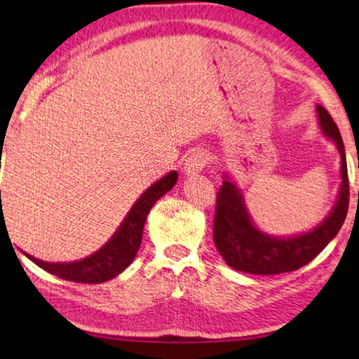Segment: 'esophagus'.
<instances>
[{"instance_id": "esophagus-1", "label": "esophagus", "mask_w": 359, "mask_h": 359, "mask_svg": "<svg viewBox=\"0 0 359 359\" xmlns=\"http://www.w3.org/2000/svg\"><path fill=\"white\" fill-rule=\"evenodd\" d=\"M208 155H205V151L203 150H194L193 154H191L188 158H186V163H184V175L186 176H198L201 171L204 170V166L208 165Z\"/></svg>"}]
</instances>
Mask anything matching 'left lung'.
Masks as SVG:
<instances>
[{"label":"left lung","mask_w":359,"mask_h":359,"mask_svg":"<svg viewBox=\"0 0 359 359\" xmlns=\"http://www.w3.org/2000/svg\"><path fill=\"white\" fill-rule=\"evenodd\" d=\"M317 116L322 134L337 145L341 158V184L332 210L320 224L307 232L289 237L269 235L255 225L242 189L229 173H224L215 203L214 243L230 268L263 276L296 271L312 262L341 229L350 203L345 145L325 107L317 106Z\"/></svg>","instance_id":"left-lung-1"}]
</instances>
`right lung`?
Here are the masks:
<instances>
[{"label":"right lung","mask_w":359,"mask_h":359,"mask_svg":"<svg viewBox=\"0 0 359 359\" xmlns=\"http://www.w3.org/2000/svg\"><path fill=\"white\" fill-rule=\"evenodd\" d=\"M176 180H178V173L170 171L163 178L155 181L150 188H147L140 194V198L135 201V204L132 205L129 212H127L126 219L122 220V224L116 230L114 235L97 252L91 253L90 257L78 259V262L48 263L22 252V250L21 252L31 262L36 263L37 266L46 269L47 273L55 274L58 278L67 279V281L85 284H100L109 281V279L116 278L117 274H121L134 262L142 243V233H144L147 215H149L150 209L154 208L156 201L163 198L173 188Z\"/></svg>","instance_id":"obj_1"}]
</instances>
